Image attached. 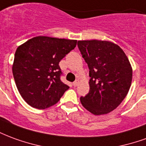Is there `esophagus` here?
I'll use <instances>...</instances> for the list:
<instances>
[{
    "label": "esophagus",
    "mask_w": 146,
    "mask_h": 146,
    "mask_svg": "<svg viewBox=\"0 0 146 146\" xmlns=\"http://www.w3.org/2000/svg\"><path fill=\"white\" fill-rule=\"evenodd\" d=\"M78 84H79V80H75V81L73 83V85L74 86V87H76V86L78 85Z\"/></svg>",
    "instance_id": "esophagus-1"
}]
</instances>
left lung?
<instances>
[{
	"label": "left lung",
	"mask_w": 146,
	"mask_h": 146,
	"mask_svg": "<svg viewBox=\"0 0 146 146\" xmlns=\"http://www.w3.org/2000/svg\"><path fill=\"white\" fill-rule=\"evenodd\" d=\"M78 48L89 68L90 91L81 104L94 115L113 111L127 95L132 68L121 48L107 40H79Z\"/></svg>",
	"instance_id": "left-lung-1"
}]
</instances>
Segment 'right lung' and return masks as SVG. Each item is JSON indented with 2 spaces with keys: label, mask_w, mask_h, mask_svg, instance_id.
I'll return each mask as SVG.
<instances>
[{
  "label": "right lung",
  "mask_w": 146,
  "mask_h": 146,
  "mask_svg": "<svg viewBox=\"0 0 146 146\" xmlns=\"http://www.w3.org/2000/svg\"><path fill=\"white\" fill-rule=\"evenodd\" d=\"M77 40L39 36L19 46L12 73L18 91L30 106L44 110L56 104L70 87L61 81L59 62Z\"/></svg>",
  "instance_id": "1"
}]
</instances>
